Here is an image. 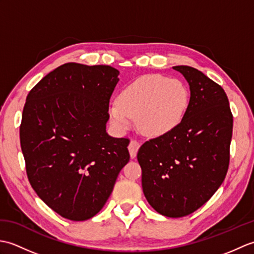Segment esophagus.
<instances>
[{"label": "esophagus", "instance_id": "34e87169", "mask_svg": "<svg viewBox=\"0 0 254 254\" xmlns=\"http://www.w3.org/2000/svg\"><path fill=\"white\" fill-rule=\"evenodd\" d=\"M139 146H141V144H139V142L136 141V139H132V141L130 142V144H128V152H130L131 158L135 157Z\"/></svg>", "mask_w": 254, "mask_h": 254}]
</instances>
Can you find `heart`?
<instances>
[{"label":"heart","instance_id":"obj_1","mask_svg":"<svg viewBox=\"0 0 254 254\" xmlns=\"http://www.w3.org/2000/svg\"><path fill=\"white\" fill-rule=\"evenodd\" d=\"M189 105V91L180 80L146 75L124 87L109 115L119 130H127L136 118L138 130L147 136L168 134L181 123Z\"/></svg>","mask_w":254,"mask_h":254}]
</instances>
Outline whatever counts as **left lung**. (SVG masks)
Instances as JSON below:
<instances>
[{"instance_id": "1", "label": "left lung", "mask_w": 254, "mask_h": 254, "mask_svg": "<svg viewBox=\"0 0 254 254\" xmlns=\"http://www.w3.org/2000/svg\"><path fill=\"white\" fill-rule=\"evenodd\" d=\"M190 101L174 131L138 149L144 195L156 212L183 217L213 196L227 175L233 113L225 90L198 69L179 65Z\"/></svg>"}]
</instances>
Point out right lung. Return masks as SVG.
Masks as SVG:
<instances>
[{
	"instance_id": "obj_1",
	"label": "right lung",
	"mask_w": 254,
	"mask_h": 254,
	"mask_svg": "<svg viewBox=\"0 0 254 254\" xmlns=\"http://www.w3.org/2000/svg\"><path fill=\"white\" fill-rule=\"evenodd\" d=\"M118 75L109 65L65 63L26 98L19 137L27 177L38 196L69 220L95 216L130 160V139L106 132Z\"/></svg>"
}]
</instances>
